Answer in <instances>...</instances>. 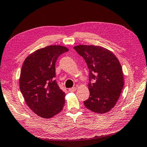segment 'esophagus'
<instances>
[{"label": "esophagus", "mask_w": 147, "mask_h": 147, "mask_svg": "<svg viewBox=\"0 0 147 147\" xmlns=\"http://www.w3.org/2000/svg\"><path fill=\"white\" fill-rule=\"evenodd\" d=\"M76 90V87H73V88H70V89H69V91L73 92L75 91Z\"/></svg>", "instance_id": "obj_1"}]
</instances>
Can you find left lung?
I'll use <instances>...</instances> for the list:
<instances>
[{
	"instance_id": "8db88e82",
	"label": "left lung",
	"mask_w": 147,
	"mask_h": 147,
	"mask_svg": "<svg viewBox=\"0 0 147 147\" xmlns=\"http://www.w3.org/2000/svg\"><path fill=\"white\" fill-rule=\"evenodd\" d=\"M74 49L84 58L89 69L90 95L84 101L85 106L94 113H107L115 106L124 85L118 59L111 51L99 46L78 45Z\"/></svg>"
}]
</instances>
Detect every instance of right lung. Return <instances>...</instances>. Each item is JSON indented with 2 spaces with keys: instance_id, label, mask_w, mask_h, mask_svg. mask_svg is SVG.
Returning a JSON list of instances; mask_svg holds the SVG:
<instances>
[{
  "instance_id": "1",
  "label": "right lung",
  "mask_w": 147,
  "mask_h": 147,
  "mask_svg": "<svg viewBox=\"0 0 147 147\" xmlns=\"http://www.w3.org/2000/svg\"><path fill=\"white\" fill-rule=\"evenodd\" d=\"M69 49L52 45L37 49L26 58L20 71L19 86L31 110L43 118H51L62 111L65 92L55 78V63Z\"/></svg>"
}]
</instances>
